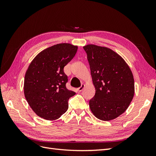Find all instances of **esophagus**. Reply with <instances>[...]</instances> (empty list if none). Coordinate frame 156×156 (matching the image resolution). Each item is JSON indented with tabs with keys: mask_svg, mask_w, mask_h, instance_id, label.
Listing matches in <instances>:
<instances>
[{
	"mask_svg": "<svg viewBox=\"0 0 156 156\" xmlns=\"http://www.w3.org/2000/svg\"><path fill=\"white\" fill-rule=\"evenodd\" d=\"M84 84H81V86L79 88H77V90H78L79 92H81V91L83 90L84 89Z\"/></svg>",
	"mask_w": 156,
	"mask_h": 156,
	"instance_id": "1",
	"label": "esophagus"
}]
</instances>
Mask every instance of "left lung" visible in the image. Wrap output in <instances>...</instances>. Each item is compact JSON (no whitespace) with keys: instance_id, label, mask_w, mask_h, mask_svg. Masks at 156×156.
<instances>
[{"instance_id":"8db88e82","label":"left lung","mask_w":156,"mask_h":156,"mask_svg":"<svg viewBox=\"0 0 156 156\" xmlns=\"http://www.w3.org/2000/svg\"><path fill=\"white\" fill-rule=\"evenodd\" d=\"M87 54L95 96L89 101L97 119L108 121L124 113L133 100L134 79L128 65L115 51L89 44L83 47Z\"/></svg>"}]
</instances>
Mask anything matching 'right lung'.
I'll return each instance as SVG.
<instances>
[{
    "label": "right lung",
    "instance_id": "obj_1",
    "mask_svg": "<svg viewBox=\"0 0 156 156\" xmlns=\"http://www.w3.org/2000/svg\"><path fill=\"white\" fill-rule=\"evenodd\" d=\"M77 46L59 44L37 55L28 68L24 94L36 114L48 120L59 119L68 108V100L75 94L66 87L68 76L64 68L74 57Z\"/></svg>",
    "mask_w": 156,
    "mask_h": 156
}]
</instances>
